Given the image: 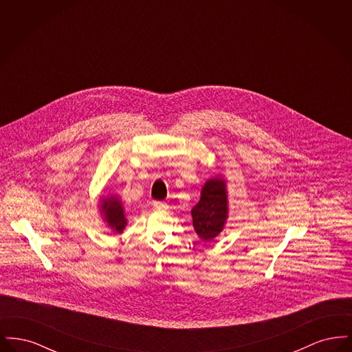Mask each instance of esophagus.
Segmentation results:
<instances>
[{
    "label": "esophagus",
    "mask_w": 352,
    "mask_h": 352,
    "mask_svg": "<svg viewBox=\"0 0 352 352\" xmlns=\"http://www.w3.org/2000/svg\"><path fill=\"white\" fill-rule=\"evenodd\" d=\"M153 206L155 210H168V204L164 201H154Z\"/></svg>",
    "instance_id": "obj_1"
}]
</instances>
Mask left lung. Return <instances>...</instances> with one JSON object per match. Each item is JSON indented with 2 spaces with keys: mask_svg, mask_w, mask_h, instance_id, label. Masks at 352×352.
<instances>
[{
  "mask_svg": "<svg viewBox=\"0 0 352 352\" xmlns=\"http://www.w3.org/2000/svg\"><path fill=\"white\" fill-rule=\"evenodd\" d=\"M228 212L227 179L220 174L210 177L201 187V199L191 208L194 231L201 241H211L223 232Z\"/></svg>",
  "mask_w": 352,
  "mask_h": 352,
  "instance_id": "left-lung-1",
  "label": "left lung"
}]
</instances>
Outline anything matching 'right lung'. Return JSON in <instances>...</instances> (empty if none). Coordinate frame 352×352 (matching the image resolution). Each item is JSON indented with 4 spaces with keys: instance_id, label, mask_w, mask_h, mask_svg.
Here are the masks:
<instances>
[{
    "instance_id": "obj_1",
    "label": "right lung",
    "mask_w": 352,
    "mask_h": 352,
    "mask_svg": "<svg viewBox=\"0 0 352 352\" xmlns=\"http://www.w3.org/2000/svg\"><path fill=\"white\" fill-rule=\"evenodd\" d=\"M99 212L101 220L113 234H122L128 224V219L118 194H108L107 197L101 195L99 199Z\"/></svg>"
}]
</instances>
